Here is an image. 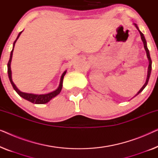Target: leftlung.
Returning a JSON list of instances; mask_svg holds the SVG:
<instances>
[{
    "label": "left lung",
    "instance_id": "left-lung-1",
    "mask_svg": "<svg viewBox=\"0 0 158 158\" xmlns=\"http://www.w3.org/2000/svg\"><path fill=\"white\" fill-rule=\"evenodd\" d=\"M135 27H136V28H137V29L138 30V31H139V34H140V36H141V39H142V42H143V44H144V49H145V51H146V53H147V56H148V60H149V66H148V76H147V80H146V82H145V83L144 84V85L142 86L141 89H140V90H139V92H138L137 94H136V96H137V95L139 94V93H141V92L142 91V90H143L144 88L146 87V85H148V81H149V79H150V73H151V70H152V60H151V58H150V52H149V49H148V47H147V42H146V40H145V38H144V34H142V32L139 31V28H138L137 25L136 24V23H135Z\"/></svg>",
    "mask_w": 158,
    "mask_h": 158
}]
</instances>
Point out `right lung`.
<instances>
[{
    "instance_id": "right-lung-1",
    "label": "right lung",
    "mask_w": 158,
    "mask_h": 158,
    "mask_svg": "<svg viewBox=\"0 0 158 158\" xmlns=\"http://www.w3.org/2000/svg\"><path fill=\"white\" fill-rule=\"evenodd\" d=\"M22 31H21L20 33L19 34V35H18V36H17L16 40H15V42H14V46H13V49H12L11 52H10V59H9V61H8V77H9L10 82V83H11V85L13 86V88H14V89L16 90L17 94H18L21 97H22L23 98L26 99V100L30 101V102H31V103H36V104H44V103H46L47 102H49V101H50L52 98H54V97H55L56 96H57V95L60 93V91H61V90H62V83H63V78H64V75L66 74L67 71L65 70L63 73H62V76H61V79H60V85H59V86H58L57 89H56L55 90H54V91H52V92L49 93V94H40V95H38V94H27V93H23V92L20 91V90H19L18 88H17L16 85H15V84L14 83V82H13V81H12L11 70H10V62H11L12 56H13V52H14V46H15V43H16L17 40H18V39H19V36L21 35V34L22 33Z\"/></svg>"
}]
</instances>
